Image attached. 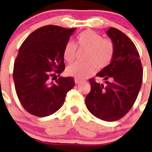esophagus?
Returning <instances> with one entry per match:
<instances>
[{"label":"esophagus","instance_id":"esophagus-1","mask_svg":"<svg viewBox=\"0 0 152 152\" xmlns=\"http://www.w3.org/2000/svg\"><path fill=\"white\" fill-rule=\"evenodd\" d=\"M81 82H82V81H81V80H77V79H76V80H75V83H76V84L80 83Z\"/></svg>","mask_w":152,"mask_h":152}]
</instances>
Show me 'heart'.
I'll return each mask as SVG.
<instances>
[{
  "label": "heart",
  "mask_w": 152,
  "mask_h": 152,
  "mask_svg": "<svg viewBox=\"0 0 152 152\" xmlns=\"http://www.w3.org/2000/svg\"><path fill=\"white\" fill-rule=\"evenodd\" d=\"M76 47L86 49L84 63H74L66 69V74L77 80H83L95 72L96 69L107 67L113 60L115 53V45L113 40L103 38L93 30H86L76 36V45L68 42L65 45L62 56L65 61L70 63L76 58Z\"/></svg>",
  "instance_id": "1"
}]
</instances>
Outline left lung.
Wrapping results in <instances>:
<instances>
[{"label": "left lung", "instance_id": "8db88e82", "mask_svg": "<svg viewBox=\"0 0 152 152\" xmlns=\"http://www.w3.org/2000/svg\"><path fill=\"white\" fill-rule=\"evenodd\" d=\"M107 33L115 45V53L110 64L96 74L105 80L106 85L90 79L91 90L85 102L96 117L114 121L133 107L142 84L143 69L138 51L130 38L115 28Z\"/></svg>", "mask_w": 152, "mask_h": 152}]
</instances>
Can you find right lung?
Wrapping results in <instances>:
<instances>
[{
  "label": "right lung",
  "instance_id": "right-lung-1",
  "mask_svg": "<svg viewBox=\"0 0 152 152\" xmlns=\"http://www.w3.org/2000/svg\"><path fill=\"white\" fill-rule=\"evenodd\" d=\"M76 28L45 25L34 31L19 48L13 78L16 94L22 107L39 117L56 112L74 86L73 77H59L65 69L62 56L65 45Z\"/></svg>",
  "mask_w": 152,
  "mask_h": 152
}]
</instances>
